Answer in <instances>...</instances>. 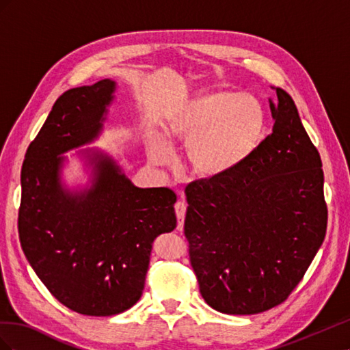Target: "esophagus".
<instances>
[{
  "mask_svg": "<svg viewBox=\"0 0 350 350\" xmlns=\"http://www.w3.org/2000/svg\"><path fill=\"white\" fill-rule=\"evenodd\" d=\"M175 211L178 217V230L183 232L184 229V220H185V211H187V203L184 200H179L175 204Z\"/></svg>",
  "mask_w": 350,
  "mask_h": 350,
  "instance_id": "34e87169",
  "label": "esophagus"
}]
</instances>
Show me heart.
Listing matches in <instances>:
<instances>
[{
	"mask_svg": "<svg viewBox=\"0 0 350 350\" xmlns=\"http://www.w3.org/2000/svg\"><path fill=\"white\" fill-rule=\"evenodd\" d=\"M162 132L149 142L154 165L172 161L169 142L185 143V162L204 181H217L238 172L256 156L267 139L266 107L251 94L234 90H198L167 108Z\"/></svg>",
	"mask_w": 350,
	"mask_h": 350,
	"instance_id": "b5f03b06",
	"label": "heart"
}]
</instances>
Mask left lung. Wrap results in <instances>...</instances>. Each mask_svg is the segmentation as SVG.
<instances>
[{"mask_svg":"<svg viewBox=\"0 0 350 350\" xmlns=\"http://www.w3.org/2000/svg\"><path fill=\"white\" fill-rule=\"evenodd\" d=\"M271 89L274 125L260 152L230 176L185 188L184 230L201 296L230 315L288 298L327 229L321 157L291 94Z\"/></svg>","mask_w":350,"mask_h":350,"instance_id":"obj_1","label":"left lung"}]
</instances>
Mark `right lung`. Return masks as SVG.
<instances>
[{"instance_id": "add662e5", "label": "right lung", "mask_w": 350, "mask_h": 350, "mask_svg": "<svg viewBox=\"0 0 350 350\" xmlns=\"http://www.w3.org/2000/svg\"><path fill=\"white\" fill-rule=\"evenodd\" d=\"M116 81L62 93L22 167L18 237L25 256L48 291L67 308L109 317L140 299L153 241L176 228L171 188H140L99 147L77 150L86 183L68 185L70 150L98 140Z\"/></svg>"}]
</instances>
